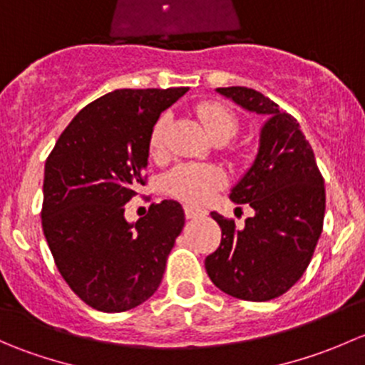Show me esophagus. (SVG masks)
<instances>
[{
    "instance_id": "esophagus-1",
    "label": "esophagus",
    "mask_w": 365,
    "mask_h": 365,
    "mask_svg": "<svg viewBox=\"0 0 365 365\" xmlns=\"http://www.w3.org/2000/svg\"><path fill=\"white\" fill-rule=\"evenodd\" d=\"M208 215L205 208H200V206H185V217L187 219H201V217Z\"/></svg>"
}]
</instances>
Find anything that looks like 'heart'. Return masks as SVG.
I'll list each match as a JSON object with an SVG mask.
<instances>
[{"mask_svg": "<svg viewBox=\"0 0 365 365\" xmlns=\"http://www.w3.org/2000/svg\"><path fill=\"white\" fill-rule=\"evenodd\" d=\"M197 116L203 123L205 130L210 138L213 135H231L237 132V118L227 108L213 102H206L197 108ZM168 118L162 116L153 125L152 135H150V146L153 152H159L162 148V139ZM222 173L213 165L206 164H182L176 165L168 176H165V189L178 200L187 203H203L210 200L217 189L222 185Z\"/></svg>", "mask_w": 365, "mask_h": 365, "instance_id": "b5f03b06", "label": "heart"}]
</instances>
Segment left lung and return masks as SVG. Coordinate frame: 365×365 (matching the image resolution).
Masks as SVG:
<instances>
[{"label":"left lung","mask_w":365,"mask_h":365,"mask_svg":"<svg viewBox=\"0 0 365 365\" xmlns=\"http://www.w3.org/2000/svg\"><path fill=\"white\" fill-rule=\"evenodd\" d=\"M217 93L267 121L256 159L230 194L237 205L251 206L254 215L237 230L235 220L212 212L222 238L205 268L220 292L267 302L288 292L309 267L323 230L325 182L292 114L251 88H217Z\"/></svg>","instance_id":"obj_1"}]
</instances>
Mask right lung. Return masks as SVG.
<instances>
[{"label":"right lung","instance_id":"1","mask_svg":"<svg viewBox=\"0 0 365 365\" xmlns=\"http://www.w3.org/2000/svg\"><path fill=\"white\" fill-rule=\"evenodd\" d=\"M187 90H114L81 109L47 157L43 235L61 277L97 311L138 307L160 286L182 205L153 203L135 222L125 205L145 185L153 125Z\"/></svg>","mask_w":365,"mask_h":365}]
</instances>
